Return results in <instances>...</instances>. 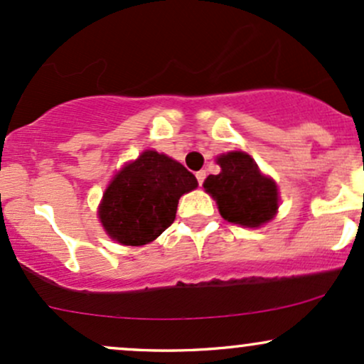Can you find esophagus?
<instances>
[{"label":"esophagus","instance_id":"34e87169","mask_svg":"<svg viewBox=\"0 0 364 364\" xmlns=\"http://www.w3.org/2000/svg\"><path fill=\"white\" fill-rule=\"evenodd\" d=\"M195 176H196V181H198V185L202 186L203 181H205V178H207V173H205V171H198V173H196Z\"/></svg>","mask_w":364,"mask_h":364}]
</instances>
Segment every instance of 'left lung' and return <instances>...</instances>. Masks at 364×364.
I'll return each instance as SVG.
<instances>
[{"label": "left lung", "mask_w": 364, "mask_h": 364, "mask_svg": "<svg viewBox=\"0 0 364 364\" xmlns=\"http://www.w3.org/2000/svg\"><path fill=\"white\" fill-rule=\"evenodd\" d=\"M219 174H210L203 183L214 196L220 215L228 223L245 228H260L274 219L279 208V191L272 178L263 176L248 154L228 152L217 157Z\"/></svg>", "instance_id": "obj_1"}]
</instances>
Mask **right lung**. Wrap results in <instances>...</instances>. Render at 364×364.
<instances>
[{"instance_id":"obj_1","label":"right lung","mask_w":364,"mask_h":364,"mask_svg":"<svg viewBox=\"0 0 364 364\" xmlns=\"http://www.w3.org/2000/svg\"><path fill=\"white\" fill-rule=\"evenodd\" d=\"M198 181L178 161L145 150L112 178L99 205V219L112 240L141 246L161 236L176 219L181 195Z\"/></svg>"}]
</instances>
